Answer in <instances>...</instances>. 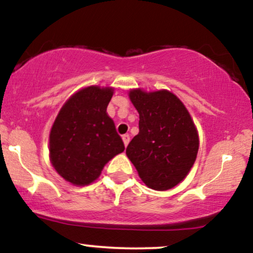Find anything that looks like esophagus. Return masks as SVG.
I'll use <instances>...</instances> for the list:
<instances>
[{
  "mask_svg": "<svg viewBox=\"0 0 253 253\" xmlns=\"http://www.w3.org/2000/svg\"><path fill=\"white\" fill-rule=\"evenodd\" d=\"M129 139H130V138H129L128 134H124V135H123V141H124L125 146H127V145H128Z\"/></svg>",
  "mask_w": 253,
  "mask_h": 253,
  "instance_id": "obj_1",
  "label": "esophagus"
}]
</instances>
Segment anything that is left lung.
<instances>
[{
    "label": "left lung",
    "mask_w": 253,
    "mask_h": 253,
    "mask_svg": "<svg viewBox=\"0 0 253 253\" xmlns=\"http://www.w3.org/2000/svg\"><path fill=\"white\" fill-rule=\"evenodd\" d=\"M139 113V133L126 155L151 189L168 190L185 178L195 163L199 134L184 104L168 90L129 91Z\"/></svg>",
    "instance_id": "8db88e82"
}]
</instances>
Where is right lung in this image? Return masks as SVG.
I'll list each match as a JSON object with an SVG mask.
<instances>
[{
	"label": "right lung",
	"mask_w": 253,
	"mask_h": 253,
	"mask_svg": "<svg viewBox=\"0 0 253 253\" xmlns=\"http://www.w3.org/2000/svg\"><path fill=\"white\" fill-rule=\"evenodd\" d=\"M113 88L91 85L66 101L50 133V159L56 171L75 185H86L101 175L125 145L107 114Z\"/></svg>",
	"instance_id": "right-lung-1"
}]
</instances>
